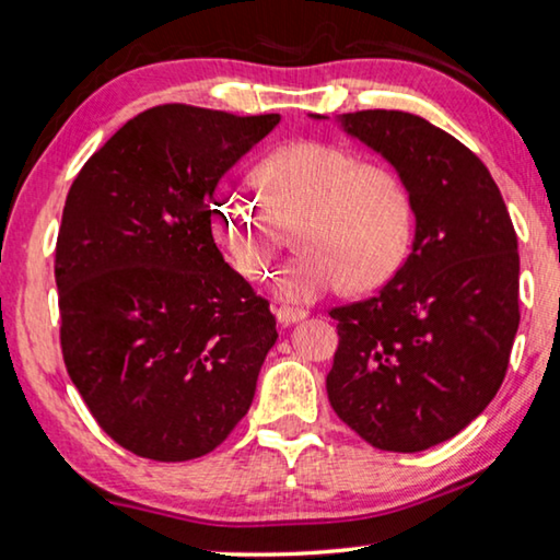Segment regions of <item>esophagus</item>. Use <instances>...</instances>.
Segmentation results:
<instances>
[{
    "label": "esophagus",
    "mask_w": 560,
    "mask_h": 560,
    "mask_svg": "<svg viewBox=\"0 0 560 560\" xmlns=\"http://www.w3.org/2000/svg\"><path fill=\"white\" fill-rule=\"evenodd\" d=\"M308 316V311L303 308H293V306H279L277 308V318L281 326H291V324H299V320H303Z\"/></svg>",
    "instance_id": "1"
}]
</instances>
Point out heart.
<instances>
[{
    "mask_svg": "<svg viewBox=\"0 0 560 560\" xmlns=\"http://www.w3.org/2000/svg\"><path fill=\"white\" fill-rule=\"evenodd\" d=\"M264 202L226 189L214 207V230L234 269L264 279L296 234L299 257L279 271L281 299L311 303L348 283L381 287L405 259L412 236V202L395 170L360 163L355 153L328 143H291L254 170Z\"/></svg>",
    "mask_w": 560,
    "mask_h": 560,
    "instance_id": "obj_1",
    "label": "heart"
}]
</instances>
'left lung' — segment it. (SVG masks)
Returning a JSON list of instances; mask_svg holds the SVG:
<instances>
[{
  "instance_id": "1",
  "label": "left lung",
  "mask_w": 560,
  "mask_h": 560,
  "mask_svg": "<svg viewBox=\"0 0 560 560\" xmlns=\"http://www.w3.org/2000/svg\"><path fill=\"white\" fill-rule=\"evenodd\" d=\"M338 122L400 175L415 242L375 296L330 311L340 340L328 400L373 447L422 452L467 428L504 383L521 318L516 232L487 165L450 132L402 110Z\"/></svg>"
}]
</instances>
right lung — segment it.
<instances>
[{"label": "right lung", "mask_w": 560, "mask_h": 560, "mask_svg": "<svg viewBox=\"0 0 560 560\" xmlns=\"http://www.w3.org/2000/svg\"><path fill=\"white\" fill-rule=\"evenodd\" d=\"M279 120L155 106L89 158L66 197L63 363L101 430L138 457H202L254 400L277 320L217 249L214 189Z\"/></svg>", "instance_id": "right-lung-1"}]
</instances>
